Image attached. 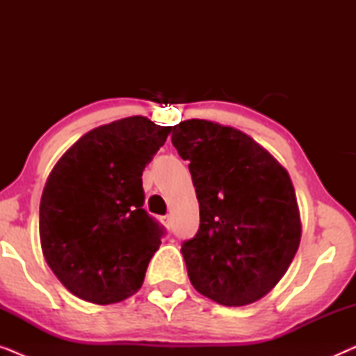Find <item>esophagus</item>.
Here are the masks:
<instances>
[{
	"instance_id": "obj_1",
	"label": "esophagus",
	"mask_w": 356,
	"mask_h": 356,
	"mask_svg": "<svg viewBox=\"0 0 356 356\" xmlns=\"http://www.w3.org/2000/svg\"><path fill=\"white\" fill-rule=\"evenodd\" d=\"M162 223H163V225L167 227V228H170V227H172V217H170V216L162 217Z\"/></svg>"
}]
</instances>
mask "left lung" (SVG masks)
I'll return each mask as SVG.
<instances>
[{
    "label": "left lung",
    "mask_w": 356,
    "mask_h": 356,
    "mask_svg": "<svg viewBox=\"0 0 356 356\" xmlns=\"http://www.w3.org/2000/svg\"><path fill=\"white\" fill-rule=\"evenodd\" d=\"M201 225L181 252L199 293L223 306L261 300L298 251L301 218L286 168L243 131L207 120L173 126Z\"/></svg>",
    "instance_id": "obj_1"
}]
</instances>
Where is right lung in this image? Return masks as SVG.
I'll return each mask as SVG.
<instances>
[{
  "label": "right lung",
  "instance_id": "1",
  "mask_svg": "<svg viewBox=\"0 0 356 356\" xmlns=\"http://www.w3.org/2000/svg\"><path fill=\"white\" fill-rule=\"evenodd\" d=\"M172 126L129 116L86 133L48 175L40 199L47 264L77 298L118 303L144 282L162 228L143 209V172Z\"/></svg>",
  "mask_w": 356,
  "mask_h": 356
}]
</instances>
